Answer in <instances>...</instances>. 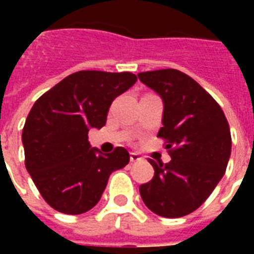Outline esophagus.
I'll use <instances>...</instances> for the list:
<instances>
[{"label": "esophagus", "mask_w": 254, "mask_h": 254, "mask_svg": "<svg viewBox=\"0 0 254 254\" xmlns=\"http://www.w3.org/2000/svg\"><path fill=\"white\" fill-rule=\"evenodd\" d=\"M143 159V156L137 152H130V162H138Z\"/></svg>", "instance_id": "34e87169"}]
</instances>
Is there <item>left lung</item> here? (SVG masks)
Returning <instances> with one entry per match:
<instances>
[{
  "label": "left lung",
  "instance_id": "8db88e82",
  "mask_svg": "<svg viewBox=\"0 0 254 254\" xmlns=\"http://www.w3.org/2000/svg\"><path fill=\"white\" fill-rule=\"evenodd\" d=\"M163 100L158 137L165 138L171 160L149 159L154 178L140 185L144 204L163 218L196 211L224 176L231 134L223 110L200 84L177 69L137 74Z\"/></svg>",
  "mask_w": 254,
  "mask_h": 254
}]
</instances>
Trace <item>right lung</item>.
<instances>
[{"label": "right lung", "mask_w": 254, "mask_h": 254, "mask_svg": "<svg viewBox=\"0 0 254 254\" xmlns=\"http://www.w3.org/2000/svg\"><path fill=\"white\" fill-rule=\"evenodd\" d=\"M137 81L130 72L80 70L32 106L23 127L25 167L46 202L78 215L94 208L109 177L129 163V152L91 148L89 129L105 127L110 105Z\"/></svg>", "instance_id": "right-lung-1"}]
</instances>
